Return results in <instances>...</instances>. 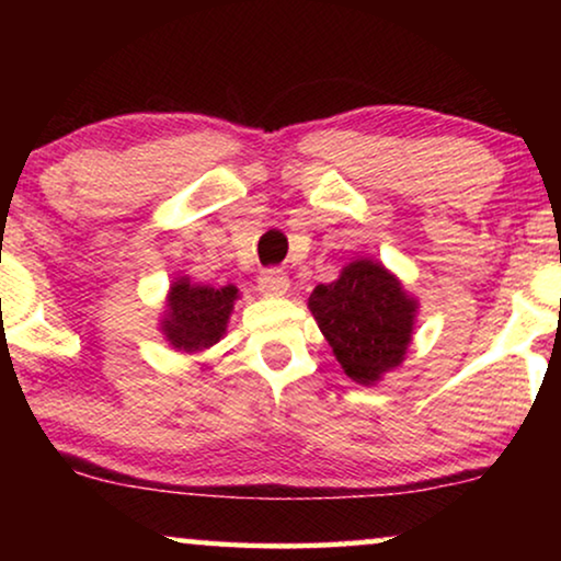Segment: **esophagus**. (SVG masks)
Listing matches in <instances>:
<instances>
[{"label":"esophagus","instance_id":"esophagus-1","mask_svg":"<svg viewBox=\"0 0 561 561\" xmlns=\"http://www.w3.org/2000/svg\"><path fill=\"white\" fill-rule=\"evenodd\" d=\"M288 286H290V280H288V275L283 273V271H265L257 278V290L265 298L286 296L288 294Z\"/></svg>","mask_w":561,"mask_h":561}]
</instances>
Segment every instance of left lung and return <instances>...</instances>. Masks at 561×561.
Wrapping results in <instances>:
<instances>
[{"instance_id": "1", "label": "left lung", "mask_w": 561, "mask_h": 561, "mask_svg": "<svg viewBox=\"0 0 561 561\" xmlns=\"http://www.w3.org/2000/svg\"><path fill=\"white\" fill-rule=\"evenodd\" d=\"M309 311L344 375L359 386H375L403 365L419 301L386 265L357 257L336 280L311 290Z\"/></svg>"}]
</instances>
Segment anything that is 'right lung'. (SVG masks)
<instances>
[{
  "label": "right lung",
  "mask_w": 561,
  "mask_h": 561,
  "mask_svg": "<svg viewBox=\"0 0 561 561\" xmlns=\"http://www.w3.org/2000/svg\"><path fill=\"white\" fill-rule=\"evenodd\" d=\"M237 298H240V288L232 283L214 288L181 275L168 288L160 332L181 355L206 352L227 334Z\"/></svg>",
  "instance_id": "add662e5"
}]
</instances>
